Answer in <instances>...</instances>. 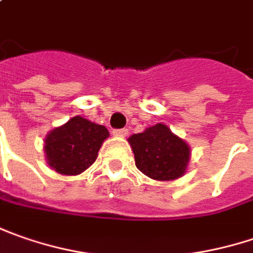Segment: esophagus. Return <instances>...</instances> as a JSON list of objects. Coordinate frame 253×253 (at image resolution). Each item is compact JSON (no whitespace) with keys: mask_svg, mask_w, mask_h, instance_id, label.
<instances>
[{"mask_svg":"<svg viewBox=\"0 0 253 253\" xmlns=\"http://www.w3.org/2000/svg\"><path fill=\"white\" fill-rule=\"evenodd\" d=\"M113 136H116V137H126L127 130L126 128H116V130H113Z\"/></svg>","mask_w":253,"mask_h":253,"instance_id":"34e87169","label":"esophagus"}]
</instances>
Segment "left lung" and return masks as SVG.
Returning a JSON list of instances; mask_svg holds the SVG:
<instances>
[{
    "label": "left lung",
    "mask_w": 253,
    "mask_h": 253,
    "mask_svg": "<svg viewBox=\"0 0 253 253\" xmlns=\"http://www.w3.org/2000/svg\"><path fill=\"white\" fill-rule=\"evenodd\" d=\"M134 153L136 167L144 175L157 181L177 180L185 174L191 150L163 123L128 137Z\"/></svg>",
    "instance_id": "8db88e82"
}]
</instances>
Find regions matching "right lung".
I'll return each mask as SVG.
<instances>
[{
	"instance_id": "obj_1",
	"label": "right lung",
	"mask_w": 253,
	"mask_h": 253,
	"mask_svg": "<svg viewBox=\"0 0 253 253\" xmlns=\"http://www.w3.org/2000/svg\"><path fill=\"white\" fill-rule=\"evenodd\" d=\"M109 137L105 126L72 117L63 126L56 127L45 137V156L52 170L63 175H78L89 169L97 159L103 141Z\"/></svg>"
}]
</instances>
